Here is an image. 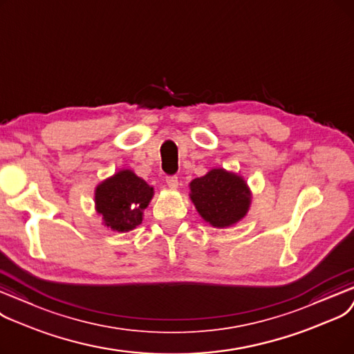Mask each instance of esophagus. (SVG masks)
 Returning <instances> with one entry per match:
<instances>
[{
    "instance_id": "34e87169",
    "label": "esophagus",
    "mask_w": 354,
    "mask_h": 354,
    "mask_svg": "<svg viewBox=\"0 0 354 354\" xmlns=\"http://www.w3.org/2000/svg\"><path fill=\"white\" fill-rule=\"evenodd\" d=\"M167 186L170 187L171 190H177L178 189V178L176 177V176H170V177H167Z\"/></svg>"
}]
</instances>
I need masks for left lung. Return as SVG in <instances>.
<instances>
[{
    "label": "left lung",
    "mask_w": 354,
    "mask_h": 354,
    "mask_svg": "<svg viewBox=\"0 0 354 354\" xmlns=\"http://www.w3.org/2000/svg\"><path fill=\"white\" fill-rule=\"evenodd\" d=\"M190 200L205 222L217 229L230 227L248 214L252 192L245 178L225 168H212L189 184Z\"/></svg>",
    "instance_id": "obj_1"
}]
</instances>
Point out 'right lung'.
<instances>
[{
	"instance_id": "obj_1",
	"label": "right lung",
	"mask_w": 354,
	"mask_h": 354,
	"mask_svg": "<svg viewBox=\"0 0 354 354\" xmlns=\"http://www.w3.org/2000/svg\"><path fill=\"white\" fill-rule=\"evenodd\" d=\"M154 196V187L132 170L122 168L100 181L95 189V210L102 225L125 233L142 223L144 210Z\"/></svg>"
}]
</instances>
